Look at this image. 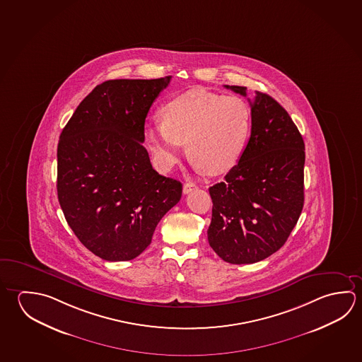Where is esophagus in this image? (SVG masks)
<instances>
[{"label": "esophagus", "mask_w": 362, "mask_h": 362, "mask_svg": "<svg viewBox=\"0 0 362 362\" xmlns=\"http://www.w3.org/2000/svg\"><path fill=\"white\" fill-rule=\"evenodd\" d=\"M197 188V185L194 183H185L183 185V193L184 194H188L192 190H194Z\"/></svg>", "instance_id": "obj_1"}]
</instances>
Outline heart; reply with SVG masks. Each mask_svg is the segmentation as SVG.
Wrapping results in <instances>:
<instances>
[{
  "instance_id": "1",
  "label": "heart",
  "mask_w": 362,
  "mask_h": 362,
  "mask_svg": "<svg viewBox=\"0 0 362 362\" xmlns=\"http://www.w3.org/2000/svg\"><path fill=\"white\" fill-rule=\"evenodd\" d=\"M161 118L148 122L146 140L163 168L177 164L188 142L199 169L211 174L236 165L250 131V109L239 96H223L197 88L174 96L161 108Z\"/></svg>"
}]
</instances>
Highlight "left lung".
I'll list each match as a JSON object with an SVG mask.
<instances>
[{
	"instance_id": "left-lung-1",
	"label": "left lung",
	"mask_w": 362,
	"mask_h": 362,
	"mask_svg": "<svg viewBox=\"0 0 362 362\" xmlns=\"http://www.w3.org/2000/svg\"><path fill=\"white\" fill-rule=\"evenodd\" d=\"M225 88L247 96L244 86ZM250 108L252 131L240 159L209 189L214 203L209 247L231 264L276 253L304 206L303 136L272 96L257 91Z\"/></svg>"
}]
</instances>
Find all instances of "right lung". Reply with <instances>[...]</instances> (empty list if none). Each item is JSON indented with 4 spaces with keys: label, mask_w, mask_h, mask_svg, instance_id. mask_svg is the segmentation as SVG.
I'll list each match as a JSON object with an SVG mask.
<instances>
[{
    "label": "right lung",
    "mask_w": 362,
    "mask_h": 362,
    "mask_svg": "<svg viewBox=\"0 0 362 362\" xmlns=\"http://www.w3.org/2000/svg\"><path fill=\"white\" fill-rule=\"evenodd\" d=\"M170 78L98 85L59 136L58 201L77 239L102 259L139 257L180 201L182 183L153 170L142 145L147 113Z\"/></svg>",
    "instance_id": "1"
}]
</instances>
